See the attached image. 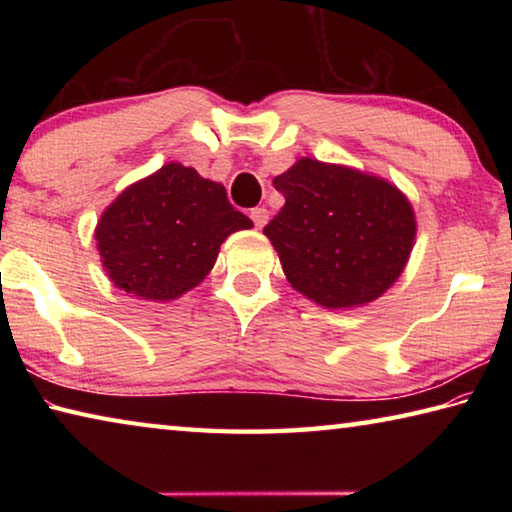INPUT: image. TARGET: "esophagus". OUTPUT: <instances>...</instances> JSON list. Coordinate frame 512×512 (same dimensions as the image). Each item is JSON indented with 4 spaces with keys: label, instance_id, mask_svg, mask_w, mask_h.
<instances>
[{
    "label": "esophagus",
    "instance_id": "1",
    "mask_svg": "<svg viewBox=\"0 0 512 512\" xmlns=\"http://www.w3.org/2000/svg\"><path fill=\"white\" fill-rule=\"evenodd\" d=\"M250 219H253L255 228L262 230L264 225L268 223V210H266V207H255V210H250Z\"/></svg>",
    "mask_w": 512,
    "mask_h": 512
}]
</instances>
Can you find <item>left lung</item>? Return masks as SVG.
Instances as JSON below:
<instances>
[{
    "label": "left lung",
    "mask_w": 512,
    "mask_h": 512,
    "mask_svg": "<svg viewBox=\"0 0 512 512\" xmlns=\"http://www.w3.org/2000/svg\"><path fill=\"white\" fill-rule=\"evenodd\" d=\"M284 207L264 228L293 289L327 309L377 300L409 264L415 212L388 180L300 158L275 176Z\"/></svg>",
    "instance_id": "left-lung-1"
}]
</instances>
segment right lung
I'll list each match as a JSON object with an SVG mask.
<instances>
[{
  "label": "right lung",
  "mask_w": 512,
  "mask_h": 512,
  "mask_svg": "<svg viewBox=\"0 0 512 512\" xmlns=\"http://www.w3.org/2000/svg\"><path fill=\"white\" fill-rule=\"evenodd\" d=\"M253 228L221 183L180 162L128 185L94 230L101 264L117 289L142 300H176L198 287L232 232Z\"/></svg>",
  "instance_id": "obj_1"
}]
</instances>
